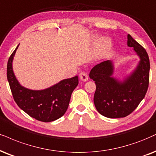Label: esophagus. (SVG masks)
Wrapping results in <instances>:
<instances>
[{"label": "esophagus", "mask_w": 156, "mask_h": 156, "mask_svg": "<svg viewBox=\"0 0 156 156\" xmlns=\"http://www.w3.org/2000/svg\"><path fill=\"white\" fill-rule=\"evenodd\" d=\"M80 79L83 82H86L88 80V75L86 72H82L80 74Z\"/></svg>", "instance_id": "1"}]
</instances>
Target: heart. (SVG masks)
<instances>
[{
    "label": "heart",
    "mask_w": 156,
    "mask_h": 156,
    "mask_svg": "<svg viewBox=\"0 0 156 156\" xmlns=\"http://www.w3.org/2000/svg\"><path fill=\"white\" fill-rule=\"evenodd\" d=\"M98 48H99L100 51H103V50L106 48V45L103 43V41H100L98 43Z\"/></svg>",
    "instance_id": "1"
}]
</instances>
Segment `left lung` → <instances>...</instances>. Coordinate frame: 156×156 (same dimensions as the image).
I'll list each match as a JSON object with an SVG mask.
<instances>
[{
	"mask_svg": "<svg viewBox=\"0 0 156 156\" xmlns=\"http://www.w3.org/2000/svg\"><path fill=\"white\" fill-rule=\"evenodd\" d=\"M127 39V45L134 48L140 61L134 72L124 82L112 77L113 66L111 61L95 65L90 72V78L96 84L94 104L97 111L108 118H122L129 115L143 101L148 89V55L130 34Z\"/></svg>",
	"mask_w": 156,
	"mask_h": 156,
	"instance_id": "left-lung-1",
	"label": "left lung"
}]
</instances>
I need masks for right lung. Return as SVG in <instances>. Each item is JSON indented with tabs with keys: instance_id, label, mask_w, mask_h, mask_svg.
Wrapping results in <instances>:
<instances>
[{
	"instance_id": "add662e5",
	"label": "right lung",
	"mask_w": 156,
	"mask_h": 156,
	"mask_svg": "<svg viewBox=\"0 0 156 156\" xmlns=\"http://www.w3.org/2000/svg\"><path fill=\"white\" fill-rule=\"evenodd\" d=\"M18 46L7 63V80L15 102L29 116L40 122H50L61 118L68 108L72 92L78 85V76L63 80L43 90L22 87L15 77L12 69L13 58Z\"/></svg>"
}]
</instances>
